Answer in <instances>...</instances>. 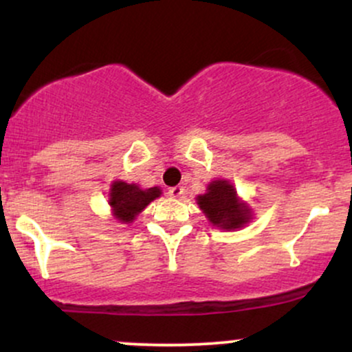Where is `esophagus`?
<instances>
[{
    "label": "esophagus",
    "mask_w": 352,
    "mask_h": 352,
    "mask_svg": "<svg viewBox=\"0 0 352 352\" xmlns=\"http://www.w3.org/2000/svg\"><path fill=\"white\" fill-rule=\"evenodd\" d=\"M168 195L173 197V199H180V197L184 195V187H180V185H177V187L168 188Z\"/></svg>",
    "instance_id": "34e87169"
}]
</instances>
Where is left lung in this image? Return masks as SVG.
Here are the masks:
<instances>
[{
  "label": "left lung",
  "instance_id": "left-lung-1",
  "mask_svg": "<svg viewBox=\"0 0 352 352\" xmlns=\"http://www.w3.org/2000/svg\"><path fill=\"white\" fill-rule=\"evenodd\" d=\"M197 204L213 227L236 230L252 220V208L236 197V190L228 180H215L207 193L197 197Z\"/></svg>",
  "mask_w": 352,
  "mask_h": 352
}]
</instances>
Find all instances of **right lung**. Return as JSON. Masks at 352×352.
<instances>
[{
    "mask_svg": "<svg viewBox=\"0 0 352 352\" xmlns=\"http://www.w3.org/2000/svg\"><path fill=\"white\" fill-rule=\"evenodd\" d=\"M162 190L159 187L142 190L135 184H125L122 180H117L112 184L111 193H109V205L112 207L114 217L120 223H132L135 217L142 210L160 197Z\"/></svg>",
    "mask_w": 352,
    "mask_h": 352,
    "instance_id": "right-lung-1",
    "label": "right lung"
}]
</instances>
